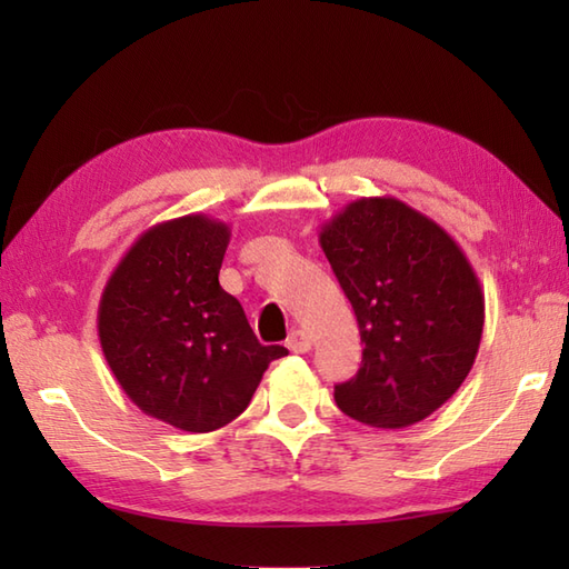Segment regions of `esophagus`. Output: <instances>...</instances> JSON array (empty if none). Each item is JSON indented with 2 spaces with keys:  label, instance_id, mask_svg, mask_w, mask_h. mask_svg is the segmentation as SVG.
Here are the masks:
<instances>
[{
  "label": "esophagus",
  "instance_id": "1",
  "mask_svg": "<svg viewBox=\"0 0 569 569\" xmlns=\"http://www.w3.org/2000/svg\"><path fill=\"white\" fill-rule=\"evenodd\" d=\"M286 347L291 349V352H296V355H306V352H310L312 340H310V335H308V332H303V330H293L291 335H288Z\"/></svg>",
  "mask_w": 569,
  "mask_h": 569
}]
</instances>
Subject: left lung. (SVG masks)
<instances>
[{
    "label": "left lung",
    "instance_id": "1",
    "mask_svg": "<svg viewBox=\"0 0 569 569\" xmlns=\"http://www.w3.org/2000/svg\"><path fill=\"white\" fill-rule=\"evenodd\" d=\"M320 247L355 308L361 367L335 386L342 413L408 428L462 386L485 330V293L465 251L403 200L359 198L320 227Z\"/></svg>",
    "mask_w": 569,
    "mask_h": 569
}]
</instances>
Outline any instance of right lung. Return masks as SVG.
Wrapping results in <instances>:
<instances>
[{
  "label": "right lung",
  "instance_id": "obj_1",
  "mask_svg": "<svg viewBox=\"0 0 569 569\" xmlns=\"http://www.w3.org/2000/svg\"><path fill=\"white\" fill-rule=\"evenodd\" d=\"M229 227L186 214L149 227L117 263L98 308L102 355L143 413L186 432L232 422L288 349L263 347L220 286Z\"/></svg>",
  "mask_w": 569,
  "mask_h": 569
}]
</instances>
